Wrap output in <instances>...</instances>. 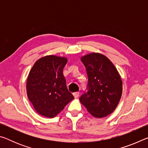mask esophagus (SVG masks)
I'll return each mask as SVG.
<instances>
[{
  "instance_id": "34e87169",
  "label": "esophagus",
  "mask_w": 148,
  "mask_h": 148,
  "mask_svg": "<svg viewBox=\"0 0 148 148\" xmlns=\"http://www.w3.org/2000/svg\"><path fill=\"white\" fill-rule=\"evenodd\" d=\"M73 95H74V97H75V98H77V97H78V96H79V92H74Z\"/></svg>"
}]
</instances>
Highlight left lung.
Masks as SVG:
<instances>
[{"instance_id": "1", "label": "left lung", "mask_w": 148, "mask_h": 148, "mask_svg": "<svg viewBox=\"0 0 148 148\" xmlns=\"http://www.w3.org/2000/svg\"><path fill=\"white\" fill-rule=\"evenodd\" d=\"M80 59L89 79V91L80 97V102L96 118L108 116L116 110L121 97L120 74L112 61L102 53L93 52Z\"/></svg>"}]
</instances>
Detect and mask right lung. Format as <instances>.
Wrapping results in <instances>:
<instances>
[{
    "mask_svg": "<svg viewBox=\"0 0 148 148\" xmlns=\"http://www.w3.org/2000/svg\"><path fill=\"white\" fill-rule=\"evenodd\" d=\"M65 57L49 55L34 62L27 80V94L34 110L41 116L53 118L74 99L67 89L62 71Z\"/></svg>",
    "mask_w": 148,
    "mask_h": 148,
    "instance_id": "right-lung-1",
    "label": "right lung"
}]
</instances>
